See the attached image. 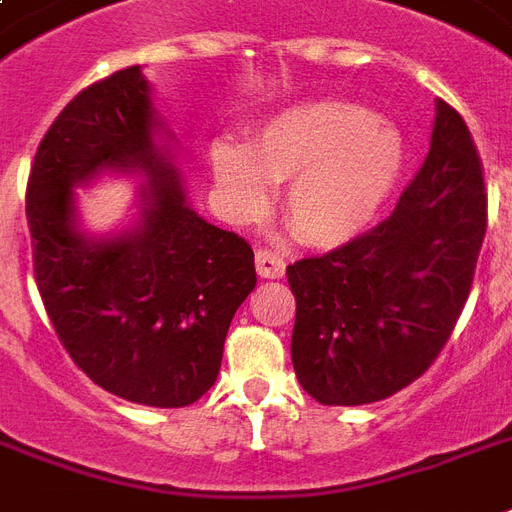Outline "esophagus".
I'll return each instance as SVG.
<instances>
[{
  "mask_svg": "<svg viewBox=\"0 0 512 512\" xmlns=\"http://www.w3.org/2000/svg\"><path fill=\"white\" fill-rule=\"evenodd\" d=\"M255 268L263 279H281L284 271H287V263L284 257L276 255V252H268V249H257L255 252Z\"/></svg>",
  "mask_w": 512,
  "mask_h": 512,
  "instance_id": "34e87169",
  "label": "esophagus"
}]
</instances>
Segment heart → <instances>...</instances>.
I'll return each mask as SVG.
<instances>
[{
  "label": "heart",
  "instance_id": "heart-1",
  "mask_svg": "<svg viewBox=\"0 0 512 512\" xmlns=\"http://www.w3.org/2000/svg\"><path fill=\"white\" fill-rule=\"evenodd\" d=\"M215 193L233 220L268 207L271 183H287L281 209L313 247L358 239L388 204L404 170V140L372 111L337 100L300 103L252 135L209 148Z\"/></svg>",
  "mask_w": 512,
  "mask_h": 512
}]
</instances>
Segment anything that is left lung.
Returning <instances> with one entry per match:
<instances>
[{"mask_svg": "<svg viewBox=\"0 0 512 512\" xmlns=\"http://www.w3.org/2000/svg\"><path fill=\"white\" fill-rule=\"evenodd\" d=\"M486 233L484 172L462 116L436 100L430 151L364 236L287 268L292 364L319 404L393 396L441 353L468 303Z\"/></svg>", "mask_w": 512, "mask_h": 512, "instance_id": "8db88e82", "label": "left lung"}]
</instances>
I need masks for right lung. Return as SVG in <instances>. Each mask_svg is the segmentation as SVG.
I'll use <instances>...</instances> for the list:
<instances>
[{"label": "right lung", "instance_id": "obj_1", "mask_svg": "<svg viewBox=\"0 0 512 512\" xmlns=\"http://www.w3.org/2000/svg\"><path fill=\"white\" fill-rule=\"evenodd\" d=\"M183 140L140 66L82 90L52 122L28 177L36 287L74 364L132 404L177 409L217 380L233 313L255 289V252L191 207ZM141 180L127 229L90 234L76 187Z\"/></svg>", "mask_w": 512, "mask_h": 512}]
</instances>
